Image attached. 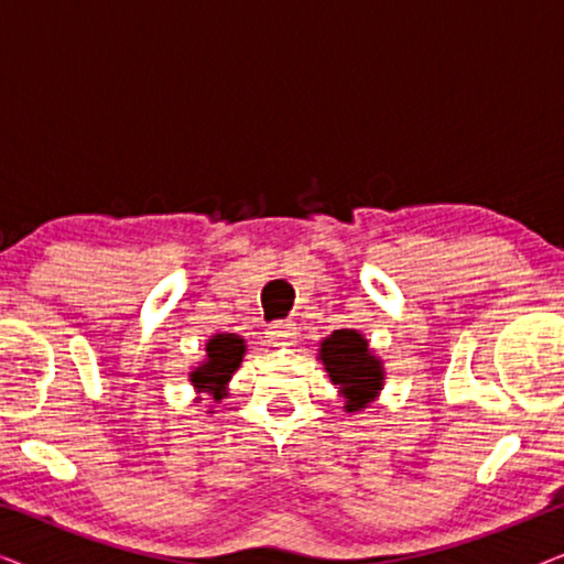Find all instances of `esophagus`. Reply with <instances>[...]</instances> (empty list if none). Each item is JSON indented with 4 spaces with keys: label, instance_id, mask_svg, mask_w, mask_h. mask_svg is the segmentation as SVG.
<instances>
[{
    "label": "esophagus",
    "instance_id": "34e87169",
    "mask_svg": "<svg viewBox=\"0 0 564 564\" xmlns=\"http://www.w3.org/2000/svg\"><path fill=\"white\" fill-rule=\"evenodd\" d=\"M295 336H297V330H295V323H292V321L272 323V326L267 328V338L274 346H288V344L295 341Z\"/></svg>",
    "mask_w": 564,
    "mask_h": 564
}]
</instances>
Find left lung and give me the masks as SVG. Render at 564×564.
<instances>
[{
    "label": "left lung",
    "instance_id": "left-lung-1",
    "mask_svg": "<svg viewBox=\"0 0 564 564\" xmlns=\"http://www.w3.org/2000/svg\"><path fill=\"white\" fill-rule=\"evenodd\" d=\"M318 359L326 369L346 413H359L380 398L384 388V367L375 349H369L365 334L354 328H338L318 346Z\"/></svg>",
    "mask_w": 564,
    "mask_h": 564
}]
</instances>
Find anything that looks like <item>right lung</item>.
<instances>
[{
	"label": "right lung",
	"mask_w": 564,
	"mask_h": 564,
	"mask_svg": "<svg viewBox=\"0 0 564 564\" xmlns=\"http://www.w3.org/2000/svg\"><path fill=\"white\" fill-rule=\"evenodd\" d=\"M243 357L246 338L238 334H215L207 338L203 361L189 372V382L197 392V400H203L199 395L207 392L213 403H220L228 395V382L236 375V369L241 367Z\"/></svg>",
	"instance_id": "right-lung-1"
}]
</instances>
